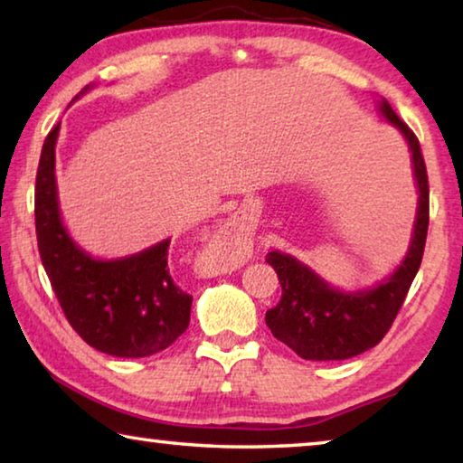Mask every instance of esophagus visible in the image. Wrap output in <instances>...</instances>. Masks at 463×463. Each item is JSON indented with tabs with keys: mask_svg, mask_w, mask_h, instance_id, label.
Instances as JSON below:
<instances>
[{
	"mask_svg": "<svg viewBox=\"0 0 463 463\" xmlns=\"http://www.w3.org/2000/svg\"><path fill=\"white\" fill-rule=\"evenodd\" d=\"M250 250H253V241L250 234L242 229L239 222H226L210 241L206 249L208 260L213 261L216 268H237V265L245 263L249 260Z\"/></svg>",
	"mask_w": 463,
	"mask_h": 463,
	"instance_id": "1",
	"label": "esophagus"
}]
</instances>
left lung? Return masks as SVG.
I'll use <instances>...</instances> for the list:
<instances>
[{
  "instance_id": "obj_1",
  "label": "left lung",
  "mask_w": 463,
  "mask_h": 463,
  "mask_svg": "<svg viewBox=\"0 0 463 463\" xmlns=\"http://www.w3.org/2000/svg\"><path fill=\"white\" fill-rule=\"evenodd\" d=\"M380 109L409 140L420 194L412 242L401 268L372 289L345 294L325 284L294 257L279 250H271L265 257V261L276 269L281 286L279 302L268 310L265 323L276 339L310 362H341L375 347L401 312L425 253L429 177L419 138L409 124L398 118L386 99L380 101Z\"/></svg>"
}]
</instances>
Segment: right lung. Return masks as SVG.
Instances as JSON below:
<instances>
[{"label":"right lung","instance_id":"right-lung-1","mask_svg":"<svg viewBox=\"0 0 463 463\" xmlns=\"http://www.w3.org/2000/svg\"><path fill=\"white\" fill-rule=\"evenodd\" d=\"M88 90L85 85L75 99ZM59 127L61 122L44 138L34 190L38 250L54 296L73 331L101 354H159L185 333L192 310V296L171 276V241L116 261H98L75 245L59 216L54 182Z\"/></svg>","mask_w":463,"mask_h":463}]
</instances>
